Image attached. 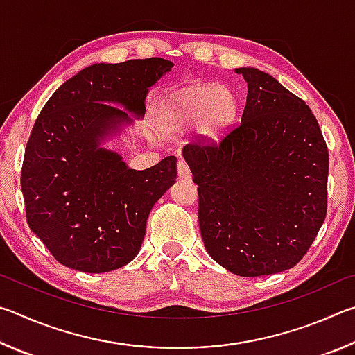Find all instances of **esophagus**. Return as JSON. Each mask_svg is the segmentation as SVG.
<instances>
[{
    "instance_id": "34e87169",
    "label": "esophagus",
    "mask_w": 355,
    "mask_h": 355,
    "mask_svg": "<svg viewBox=\"0 0 355 355\" xmlns=\"http://www.w3.org/2000/svg\"><path fill=\"white\" fill-rule=\"evenodd\" d=\"M177 173H178V178L184 180V182H189V180L192 178L189 167L186 166V163H183V161H178L177 163Z\"/></svg>"
}]
</instances>
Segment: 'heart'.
<instances>
[{
  "instance_id": "b5f03b06",
  "label": "heart",
  "mask_w": 355,
  "mask_h": 355,
  "mask_svg": "<svg viewBox=\"0 0 355 355\" xmlns=\"http://www.w3.org/2000/svg\"><path fill=\"white\" fill-rule=\"evenodd\" d=\"M238 112L235 92L225 86L194 84L171 92L155 114L153 127L164 136H180L197 123L205 141H218L232 127Z\"/></svg>"
}]
</instances>
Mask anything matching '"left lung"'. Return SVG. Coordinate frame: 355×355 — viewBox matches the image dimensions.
Wrapping results in <instances>:
<instances>
[{
    "instance_id": "1",
    "label": "left lung",
    "mask_w": 355,
    "mask_h": 355,
    "mask_svg": "<svg viewBox=\"0 0 355 355\" xmlns=\"http://www.w3.org/2000/svg\"><path fill=\"white\" fill-rule=\"evenodd\" d=\"M235 71L248 81L241 122L219 142L186 144L183 158L209 257L257 277L296 266L315 241L327 214L329 150L302 98L261 70Z\"/></svg>"
}]
</instances>
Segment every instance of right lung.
Segmentation results:
<instances>
[{
  "label": "right lung",
  "mask_w": 355,
  "mask_h": 355,
  "mask_svg": "<svg viewBox=\"0 0 355 355\" xmlns=\"http://www.w3.org/2000/svg\"><path fill=\"white\" fill-rule=\"evenodd\" d=\"M172 67L163 58L94 64L42 107L26 144L21 192L29 228L64 266L110 272L139 254L150 209L175 183L177 158L135 171L100 144L133 123L128 110L144 117L148 87Z\"/></svg>",
  "instance_id": "right-lung-1"
}]
</instances>
